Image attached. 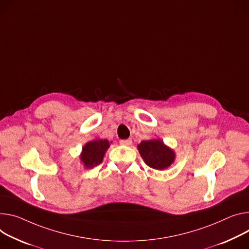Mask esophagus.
<instances>
[{
	"label": "esophagus",
	"mask_w": 249,
	"mask_h": 249,
	"mask_svg": "<svg viewBox=\"0 0 249 249\" xmlns=\"http://www.w3.org/2000/svg\"><path fill=\"white\" fill-rule=\"evenodd\" d=\"M120 144L123 146H130L132 144V139H124L120 140Z\"/></svg>",
	"instance_id": "esophagus-1"
}]
</instances>
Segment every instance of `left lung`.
I'll return each mask as SVG.
<instances>
[{
  "mask_svg": "<svg viewBox=\"0 0 249 249\" xmlns=\"http://www.w3.org/2000/svg\"><path fill=\"white\" fill-rule=\"evenodd\" d=\"M138 150L144 162L155 170H164L175 160L173 150L158 139L142 141L138 145Z\"/></svg>",
  "mask_w": 249,
  "mask_h": 249,
  "instance_id": "8db88e82",
  "label": "left lung"
}]
</instances>
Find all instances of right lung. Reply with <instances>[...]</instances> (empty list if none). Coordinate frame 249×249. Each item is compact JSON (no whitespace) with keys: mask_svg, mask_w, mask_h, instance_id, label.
I'll list each match as a JSON object with an SVG mask.
<instances>
[{"mask_svg":"<svg viewBox=\"0 0 249 249\" xmlns=\"http://www.w3.org/2000/svg\"><path fill=\"white\" fill-rule=\"evenodd\" d=\"M109 148L107 140L97 139L88 142L82 149L80 159L84 164L85 168H92L99 165L102 160L106 150Z\"/></svg>","mask_w":249,"mask_h":249,"instance_id":"1","label":"right lung"}]
</instances>
